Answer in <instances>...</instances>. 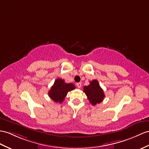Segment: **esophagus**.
<instances>
[{
  "mask_svg": "<svg viewBox=\"0 0 149 149\" xmlns=\"http://www.w3.org/2000/svg\"><path fill=\"white\" fill-rule=\"evenodd\" d=\"M77 86L79 88H80V87L81 86V83H77Z\"/></svg>",
  "mask_w": 149,
  "mask_h": 149,
  "instance_id": "34e87169",
  "label": "esophagus"
}]
</instances>
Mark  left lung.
<instances>
[{"instance_id":"left-lung-1","label":"left lung","mask_w":149,"mask_h":149,"mask_svg":"<svg viewBox=\"0 0 149 149\" xmlns=\"http://www.w3.org/2000/svg\"><path fill=\"white\" fill-rule=\"evenodd\" d=\"M83 92L93 106L102 102L105 97L103 90L97 79H93L90 82V85L83 87Z\"/></svg>"}]
</instances>
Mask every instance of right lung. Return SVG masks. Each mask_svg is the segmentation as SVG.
<instances>
[{
	"label": "right lung",
	"instance_id": "add662e5",
	"mask_svg": "<svg viewBox=\"0 0 149 149\" xmlns=\"http://www.w3.org/2000/svg\"><path fill=\"white\" fill-rule=\"evenodd\" d=\"M76 88L72 83H66L63 79L57 78L49 91V96L56 103H62L68 92Z\"/></svg>",
	"mask_w": 149,
	"mask_h": 149
}]
</instances>
